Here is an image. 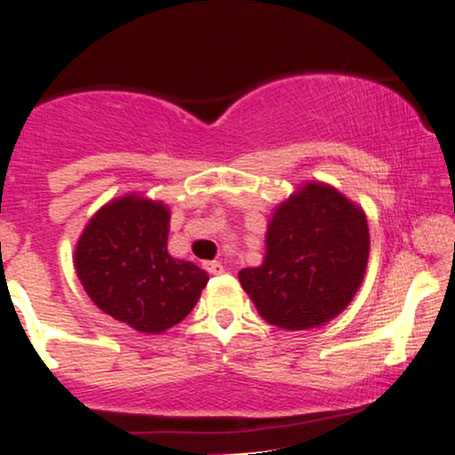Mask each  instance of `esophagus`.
<instances>
[{"instance_id":"obj_1","label":"esophagus","mask_w":455,"mask_h":455,"mask_svg":"<svg viewBox=\"0 0 455 455\" xmlns=\"http://www.w3.org/2000/svg\"><path fill=\"white\" fill-rule=\"evenodd\" d=\"M204 268H206L208 272H211V275H221V272H223V264H221V261H206Z\"/></svg>"}]
</instances>
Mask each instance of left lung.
I'll return each mask as SVG.
<instances>
[{"mask_svg": "<svg viewBox=\"0 0 455 455\" xmlns=\"http://www.w3.org/2000/svg\"><path fill=\"white\" fill-rule=\"evenodd\" d=\"M371 234L364 211L334 187L307 183L276 206L266 258L238 279L266 322L283 330L328 323L364 279Z\"/></svg>", "mask_w": 455, "mask_h": 455, "instance_id": "obj_1", "label": "left lung"}]
</instances>
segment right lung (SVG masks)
I'll list each match as a JSON object with an SVG mask.
<instances>
[{
  "mask_svg": "<svg viewBox=\"0 0 455 455\" xmlns=\"http://www.w3.org/2000/svg\"><path fill=\"white\" fill-rule=\"evenodd\" d=\"M170 212L136 194L101 206L80 234L74 266L95 307L142 334L180 323L206 287V270L168 253Z\"/></svg>",
  "mask_w": 455,
  "mask_h": 455,
  "instance_id": "add662e5",
  "label": "right lung"
}]
</instances>
